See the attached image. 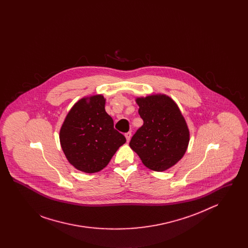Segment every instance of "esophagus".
I'll return each mask as SVG.
<instances>
[{
	"instance_id": "34e87169",
	"label": "esophagus",
	"mask_w": 248,
	"mask_h": 248,
	"mask_svg": "<svg viewBox=\"0 0 248 248\" xmlns=\"http://www.w3.org/2000/svg\"><path fill=\"white\" fill-rule=\"evenodd\" d=\"M131 137H132V133H131V132H127V133H125V138H126V140H127V142L130 141Z\"/></svg>"
}]
</instances>
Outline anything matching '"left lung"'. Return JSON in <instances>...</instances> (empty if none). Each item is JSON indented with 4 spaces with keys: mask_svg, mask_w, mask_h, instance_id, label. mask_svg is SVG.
I'll list each match as a JSON object with an SVG mask.
<instances>
[{
    "mask_svg": "<svg viewBox=\"0 0 248 248\" xmlns=\"http://www.w3.org/2000/svg\"><path fill=\"white\" fill-rule=\"evenodd\" d=\"M143 125L130 140L148 168L162 172L176 165L186 153L189 132L176 102L165 94H151L136 99Z\"/></svg>",
    "mask_w": 248,
    "mask_h": 248,
    "instance_id": "left-lung-1",
    "label": "left lung"
}]
</instances>
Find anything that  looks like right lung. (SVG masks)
<instances>
[{
    "instance_id": "1",
    "label": "right lung",
    "mask_w": 248,
    "mask_h": 248,
    "mask_svg": "<svg viewBox=\"0 0 248 248\" xmlns=\"http://www.w3.org/2000/svg\"><path fill=\"white\" fill-rule=\"evenodd\" d=\"M102 94L83 97L67 114L59 132L61 148L76 169L96 173L109 163L124 136L113 127V120L105 110Z\"/></svg>"
}]
</instances>
